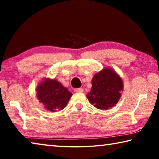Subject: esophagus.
I'll list each match as a JSON object with an SVG mask.
<instances>
[{
  "label": "esophagus",
  "instance_id": "34e87169",
  "mask_svg": "<svg viewBox=\"0 0 159 159\" xmlns=\"http://www.w3.org/2000/svg\"><path fill=\"white\" fill-rule=\"evenodd\" d=\"M74 91L76 93H82L83 92V89L81 88H76V89L74 90Z\"/></svg>",
  "mask_w": 159,
  "mask_h": 159
}]
</instances>
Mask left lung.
<instances>
[{
  "instance_id": "8db88e82",
  "label": "left lung",
  "mask_w": 159,
  "mask_h": 159,
  "mask_svg": "<svg viewBox=\"0 0 159 159\" xmlns=\"http://www.w3.org/2000/svg\"><path fill=\"white\" fill-rule=\"evenodd\" d=\"M123 88L121 79L111 69L105 68L94 76L87 98L96 108L107 109L119 100Z\"/></svg>"
}]
</instances>
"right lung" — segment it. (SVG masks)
Masks as SVG:
<instances>
[{"mask_svg": "<svg viewBox=\"0 0 159 159\" xmlns=\"http://www.w3.org/2000/svg\"><path fill=\"white\" fill-rule=\"evenodd\" d=\"M71 96V93L55 79H46L37 88L38 99L51 111L64 109Z\"/></svg>", "mask_w": 159, "mask_h": 159, "instance_id": "right-lung-1", "label": "right lung"}]
</instances>
